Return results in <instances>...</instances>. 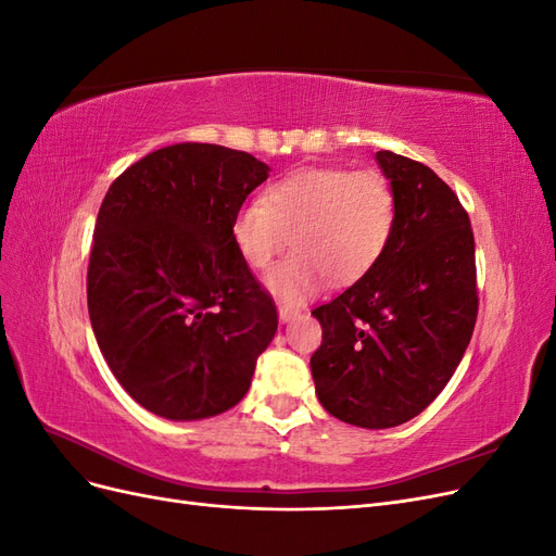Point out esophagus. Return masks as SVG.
I'll list each match as a JSON object with an SVG mask.
<instances>
[{
  "instance_id": "obj_1",
  "label": "esophagus",
  "mask_w": 556,
  "mask_h": 556,
  "mask_svg": "<svg viewBox=\"0 0 556 556\" xmlns=\"http://www.w3.org/2000/svg\"><path fill=\"white\" fill-rule=\"evenodd\" d=\"M278 317H280V323H290L292 317H296V308H292V306H278Z\"/></svg>"
}]
</instances>
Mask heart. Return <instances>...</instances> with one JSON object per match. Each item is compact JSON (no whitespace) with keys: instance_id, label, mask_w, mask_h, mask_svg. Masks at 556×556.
Here are the masks:
<instances>
[{"instance_id":"heart-1","label":"heart","mask_w":556,"mask_h":556,"mask_svg":"<svg viewBox=\"0 0 556 556\" xmlns=\"http://www.w3.org/2000/svg\"><path fill=\"white\" fill-rule=\"evenodd\" d=\"M396 229V192L380 172L345 166L299 169L243 204L231 239L252 268H266L288 245L296 252L266 276V290L299 304L331 276L345 285L366 276L390 248Z\"/></svg>"}]
</instances>
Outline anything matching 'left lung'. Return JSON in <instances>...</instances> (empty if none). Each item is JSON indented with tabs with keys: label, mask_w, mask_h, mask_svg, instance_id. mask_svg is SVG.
<instances>
[{
	"label": "left lung",
	"mask_w": 556,
	"mask_h": 556,
	"mask_svg": "<svg viewBox=\"0 0 556 556\" xmlns=\"http://www.w3.org/2000/svg\"><path fill=\"white\" fill-rule=\"evenodd\" d=\"M396 192V229L380 262L313 315L311 357L325 410L364 429L422 413L457 371L478 317L476 241L468 213L429 166L380 150Z\"/></svg>",
	"instance_id": "obj_1"
}]
</instances>
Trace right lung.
<instances>
[{
	"label": "right lung",
	"mask_w": 556,
	"mask_h": 556,
	"mask_svg": "<svg viewBox=\"0 0 556 556\" xmlns=\"http://www.w3.org/2000/svg\"><path fill=\"white\" fill-rule=\"evenodd\" d=\"M268 166L243 150L176 143L113 180L97 215L88 311L125 392L166 419L245 396L278 313L231 239Z\"/></svg>",
	"instance_id": "obj_1"
}]
</instances>
